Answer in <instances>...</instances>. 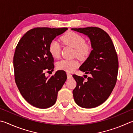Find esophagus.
I'll return each instance as SVG.
<instances>
[{
	"label": "esophagus",
	"mask_w": 133,
	"mask_h": 133,
	"mask_svg": "<svg viewBox=\"0 0 133 133\" xmlns=\"http://www.w3.org/2000/svg\"><path fill=\"white\" fill-rule=\"evenodd\" d=\"M67 79H70V78H73V77H72V75L69 73H67Z\"/></svg>",
	"instance_id": "1"
}]
</instances>
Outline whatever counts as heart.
I'll list each match as a JSON object with an SVG mask.
<instances>
[{
    "label": "heart",
    "mask_w": 133,
    "mask_h": 133,
    "mask_svg": "<svg viewBox=\"0 0 133 133\" xmlns=\"http://www.w3.org/2000/svg\"><path fill=\"white\" fill-rule=\"evenodd\" d=\"M65 45L74 48V55L81 59H85L91 54L92 47L90 43L85 42L83 36L73 31L65 34L61 37ZM49 51L54 58H59L60 55V46L56 41L53 40L49 45ZM79 63L77 60H62L57 63V68L60 70L72 72L78 68Z\"/></svg>",
    "instance_id": "heart-1"
}]
</instances>
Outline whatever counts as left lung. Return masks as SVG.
Wrapping results in <instances>:
<instances>
[{
	"label": "left lung",
	"mask_w": 133,
	"mask_h": 133,
	"mask_svg": "<svg viewBox=\"0 0 133 133\" xmlns=\"http://www.w3.org/2000/svg\"><path fill=\"white\" fill-rule=\"evenodd\" d=\"M87 35L92 47L91 54L79 67L85 74H90L88 81L74 74L76 87L73 91L77 105L83 108H94L103 103L110 96L117 81V55L108 34L98 27L71 28Z\"/></svg>",
	"instance_id": "1"
}]
</instances>
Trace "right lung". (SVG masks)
Returning a JSON list of instances; mask_svg holds the SVG:
<instances>
[{
  "instance_id": "right-lung-1",
  "label": "right lung",
  "mask_w": 133,
  "mask_h": 133,
  "mask_svg": "<svg viewBox=\"0 0 133 133\" xmlns=\"http://www.w3.org/2000/svg\"><path fill=\"white\" fill-rule=\"evenodd\" d=\"M67 28L37 27L27 31L19 41L13 57L16 85L26 102L36 108L46 109L56 102L58 91L66 81L64 71L45 76L54 70V60L49 45Z\"/></svg>"
}]
</instances>
